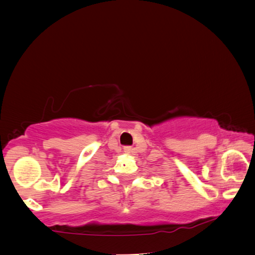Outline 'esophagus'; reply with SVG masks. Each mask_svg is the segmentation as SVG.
<instances>
[{"mask_svg": "<svg viewBox=\"0 0 255 255\" xmlns=\"http://www.w3.org/2000/svg\"><path fill=\"white\" fill-rule=\"evenodd\" d=\"M124 149H125V152L126 153H130L131 150H132V148H131V146H125L124 147Z\"/></svg>", "mask_w": 255, "mask_h": 255, "instance_id": "esophagus-1", "label": "esophagus"}]
</instances>
